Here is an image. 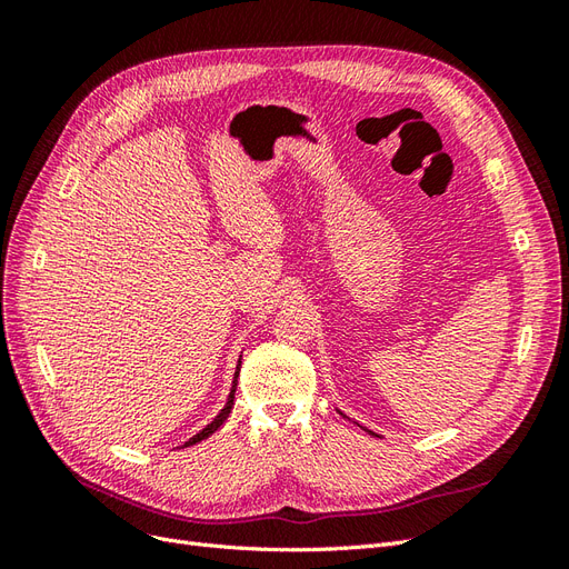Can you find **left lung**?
<instances>
[{
	"instance_id": "obj_1",
	"label": "left lung",
	"mask_w": 569,
	"mask_h": 569,
	"mask_svg": "<svg viewBox=\"0 0 569 569\" xmlns=\"http://www.w3.org/2000/svg\"><path fill=\"white\" fill-rule=\"evenodd\" d=\"M339 416H343V412H341V410H339ZM343 418H347V416H343ZM368 432H370V429H368ZM370 435H375V432H370ZM375 437H377V435H375Z\"/></svg>"
}]
</instances>
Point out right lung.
Masks as SVG:
<instances>
[{
	"label": "right lung",
	"instance_id": "right-lung-1",
	"mask_svg": "<svg viewBox=\"0 0 569 569\" xmlns=\"http://www.w3.org/2000/svg\"><path fill=\"white\" fill-rule=\"evenodd\" d=\"M239 366H242V358H239L237 360V370H234V380H232V389H230V393H228V401H226V406H222V410L218 412V416L209 422V425H206L203 429H201V432H197L192 439H187L184 443H182V449H184V446H194V443H199V441H203V439H209L213 432H216V429L222 425V422H226L228 420V416H230V410H232V406H234V389H237V377H239Z\"/></svg>",
	"mask_w": 569,
	"mask_h": 569
}]
</instances>
